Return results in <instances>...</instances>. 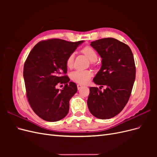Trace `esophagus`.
I'll use <instances>...</instances> for the list:
<instances>
[{
  "mask_svg": "<svg viewBox=\"0 0 157 157\" xmlns=\"http://www.w3.org/2000/svg\"><path fill=\"white\" fill-rule=\"evenodd\" d=\"M82 87V84H77V88H78V90H80Z\"/></svg>",
  "mask_w": 157,
  "mask_h": 157,
  "instance_id": "34e87169",
  "label": "esophagus"
}]
</instances>
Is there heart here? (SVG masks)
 Returning a JSON list of instances; mask_svg holds the SVG:
<instances>
[{
	"mask_svg": "<svg viewBox=\"0 0 157 157\" xmlns=\"http://www.w3.org/2000/svg\"><path fill=\"white\" fill-rule=\"evenodd\" d=\"M82 53H83L87 58L91 61H95L97 60L98 54L94 48H91L90 46H86L83 48L81 50ZM75 59V54L71 53L66 61V65L68 67H71L74 63ZM92 76V73L90 71L87 70H76L71 74V78L74 81L80 83V84H85L88 82L90 77Z\"/></svg>",
	"mask_w": 157,
	"mask_h": 157,
	"instance_id": "obj_1",
	"label": "heart"
}]
</instances>
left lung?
<instances>
[{
	"mask_svg": "<svg viewBox=\"0 0 157 157\" xmlns=\"http://www.w3.org/2000/svg\"><path fill=\"white\" fill-rule=\"evenodd\" d=\"M90 45L101 58L100 70L93 80L106 89L101 92L90 87L87 105L92 115L109 119L120 113L130 98L136 78L134 56L129 46L113 38L95 40Z\"/></svg>",
	"mask_w": 157,
	"mask_h": 157,
	"instance_id": "8db88e82",
	"label": "left lung"
}]
</instances>
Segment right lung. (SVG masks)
Returning a JSON list of instances; mask_svg holds the SVG:
<instances>
[{"label": "right lung", "mask_w": 157, "mask_h": 157, "mask_svg": "<svg viewBox=\"0 0 157 157\" xmlns=\"http://www.w3.org/2000/svg\"><path fill=\"white\" fill-rule=\"evenodd\" d=\"M84 40L76 42L53 39L37 43L30 52L23 67L27 96L36 115L48 122L62 119L69 110V101L77 92L70 82L66 61ZM65 84L61 90L58 83Z\"/></svg>", "instance_id": "obj_1"}]
</instances>
